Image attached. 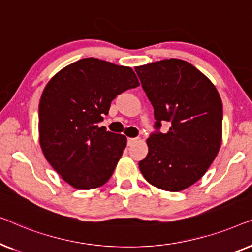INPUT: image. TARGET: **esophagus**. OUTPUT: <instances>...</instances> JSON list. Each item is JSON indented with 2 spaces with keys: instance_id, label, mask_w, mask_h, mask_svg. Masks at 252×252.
Segmentation results:
<instances>
[{
  "instance_id": "obj_1",
  "label": "esophagus",
  "mask_w": 252,
  "mask_h": 252,
  "mask_svg": "<svg viewBox=\"0 0 252 252\" xmlns=\"http://www.w3.org/2000/svg\"><path fill=\"white\" fill-rule=\"evenodd\" d=\"M136 141V137H128V139H127V146H132V144L135 143Z\"/></svg>"
}]
</instances>
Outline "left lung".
Here are the masks:
<instances>
[{"mask_svg":"<svg viewBox=\"0 0 252 252\" xmlns=\"http://www.w3.org/2000/svg\"><path fill=\"white\" fill-rule=\"evenodd\" d=\"M154 108L155 132L139 167L146 180L180 191L201 179L221 144L222 103L215 86L188 62L171 58L135 67ZM170 128L160 132L161 123Z\"/></svg>","mask_w":252,"mask_h":252,"instance_id":"8db88e82","label":"left lung"}]
</instances>
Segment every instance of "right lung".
Returning <instances> with one entry per match:
<instances>
[{"label": "right lung", "instance_id": "obj_1", "mask_svg": "<svg viewBox=\"0 0 252 252\" xmlns=\"http://www.w3.org/2000/svg\"><path fill=\"white\" fill-rule=\"evenodd\" d=\"M139 85L130 67L92 57L68 65L48 82L39 104L40 144L72 187H101L112 175L126 137L99 123L117 95Z\"/></svg>", "mask_w": 252, "mask_h": 252}]
</instances>
